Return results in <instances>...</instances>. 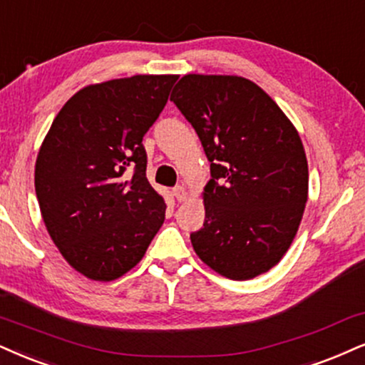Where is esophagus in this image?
Listing matches in <instances>:
<instances>
[{
	"label": "esophagus",
	"instance_id": "esophagus-1",
	"mask_svg": "<svg viewBox=\"0 0 365 365\" xmlns=\"http://www.w3.org/2000/svg\"><path fill=\"white\" fill-rule=\"evenodd\" d=\"M173 195H174L175 200L179 201V203H182V201L187 200V191H186V187H184V186H175L173 190Z\"/></svg>",
	"mask_w": 365,
	"mask_h": 365
}]
</instances>
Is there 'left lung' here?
<instances>
[{"label":"left lung","instance_id":"1","mask_svg":"<svg viewBox=\"0 0 365 365\" xmlns=\"http://www.w3.org/2000/svg\"><path fill=\"white\" fill-rule=\"evenodd\" d=\"M196 130L211 179L205 223L191 233L203 262L249 281L284 257L308 201V160L277 103L242 76L186 74L170 94Z\"/></svg>","mask_w":365,"mask_h":365}]
</instances>
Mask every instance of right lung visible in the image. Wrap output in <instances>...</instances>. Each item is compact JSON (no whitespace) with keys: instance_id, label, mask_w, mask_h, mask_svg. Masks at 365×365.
I'll use <instances>...</instances> for the list:
<instances>
[{"instance_id":"add662e5","label":"right lung","mask_w":365,"mask_h":365,"mask_svg":"<svg viewBox=\"0 0 365 365\" xmlns=\"http://www.w3.org/2000/svg\"><path fill=\"white\" fill-rule=\"evenodd\" d=\"M175 81L138 74L89 84L61 108L40 145L35 192L45 228L66 262L93 281L133 269L164 223L142 138Z\"/></svg>"}]
</instances>
